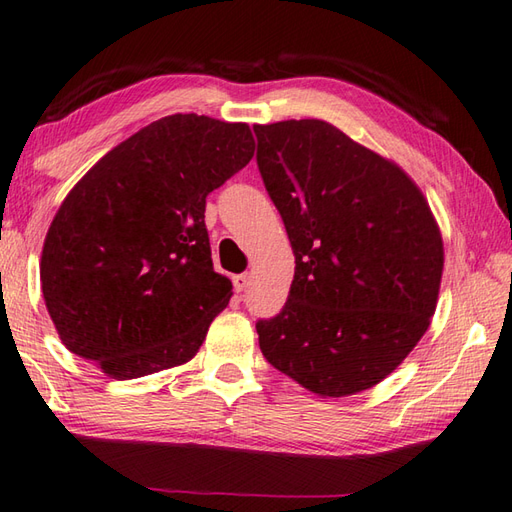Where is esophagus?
Segmentation results:
<instances>
[{
	"instance_id": "esophagus-1",
	"label": "esophagus",
	"mask_w": 512,
	"mask_h": 512,
	"mask_svg": "<svg viewBox=\"0 0 512 512\" xmlns=\"http://www.w3.org/2000/svg\"><path fill=\"white\" fill-rule=\"evenodd\" d=\"M232 280H234V289L238 291V294H241V291L247 289V285H249V280H252V276H249V274H236Z\"/></svg>"
}]
</instances>
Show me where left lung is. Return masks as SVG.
Here are the masks:
<instances>
[{
    "label": "left lung",
    "instance_id": "1",
    "mask_svg": "<svg viewBox=\"0 0 512 512\" xmlns=\"http://www.w3.org/2000/svg\"><path fill=\"white\" fill-rule=\"evenodd\" d=\"M258 170L296 256L283 311L258 320L271 367L320 398L367 391L431 325L444 243L398 163L320 119L254 125Z\"/></svg>",
    "mask_w": 512,
    "mask_h": 512
}]
</instances>
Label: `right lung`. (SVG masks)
Masks as SVG:
<instances>
[{
  "instance_id": "right-lung-1",
  "label": "right lung",
  "mask_w": 512,
  "mask_h": 512,
  "mask_svg": "<svg viewBox=\"0 0 512 512\" xmlns=\"http://www.w3.org/2000/svg\"><path fill=\"white\" fill-rule=\"evenodd\" d=\"M247 123L170 114L72 187L41 249L61 342L114 380L190 362L232 298L212 267L205 198L254 156Z\"/></svg>"
}]
</instances>
